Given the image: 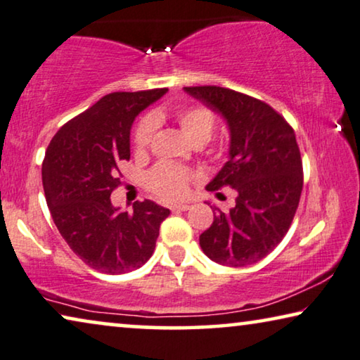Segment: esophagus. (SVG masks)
<instances>
[{
  "instance_id": "34e87169",
  "label": "esophagus",
  "mask_w": 360,
  "mask_h": 360,
  "mask_svg": "<svg viewBox=\"0 0 360 360\" xmlns=\"http://www.w3.org/2000/svg\"><path fill=\"white\" fill-rule=\"evenodd\" d=\"M189 204H174V205H171V209L173 210H178V212H186V210H189Z\"/></svg>"
}]
</instances>
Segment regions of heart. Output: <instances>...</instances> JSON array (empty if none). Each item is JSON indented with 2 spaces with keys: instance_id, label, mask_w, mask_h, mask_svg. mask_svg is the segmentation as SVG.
<instances>
[{
  "instance_id": "heart-1",
  "label": "heart",
  "mask_w": 360,
  "mask_h": 360,
  "mask_svg": "<svg viewBox=\"0 0 360 360\" xmlns=\"http://www.w3.org/2000/svg\"><path fill=\"white\" fill-rule=\"evenodd\" d=\"M178 122L181 130L192 143H205L210 140L212 131L215 127V119L209 109L189 108L178 114ZM155 131V120L145 117L136 125L134 134V146L136 153H141L148 148L151 136ZM191 179L189 171L179 168L171 163H160L146 176V184L153 192L166 197V199H181L187 192V182Z\"/></svg>"
}]
</instances>
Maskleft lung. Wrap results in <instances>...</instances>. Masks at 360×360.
<instances>
[{
    "label": "left lung",
    "instance_id": "left-lung-1",
    "mask_svg": "<svg viewBox=\"0 0 360 360\" xmlns=\"http://www.w3.org/2000/svg\"><path fill=\"white\" fill-rule=\"evenodd\" d=\"M229 125V161L207 191L238 192L230 212L214 210V224L199 236L202 251L224 266L241 267L266 257L282 241L303 187L295 131L269 104L220 86L184 88Z\"/></svg>",
    "mask_w": 360,
    "mask_h": 360
}]
</instances>
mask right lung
<instances>
[{
	"label": "right lung",
	"mask_w": 360,
	"mask_h": 360,
	"mask_svg": "<svg viewBox=\"0 0 360 360\" xmlns=\"http://www.w3.org/2000/svg\"><path fill=\"white\" fill-rule=\"evenodd\" d=\"M166 91L104 96L65 124L45 153L42 182L50 215L75 255L104 274L143 266L169 215V209L148 199L136 200L134 212L110 202L120 184L119 165L130 160L134 120Z\"/></svg>",
	"instance_id": "right-lung-1"
}]
</instances>
